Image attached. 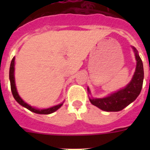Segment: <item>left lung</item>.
<instances>
[{
    "label": "left lung",
    "mask_w": 150,
    "mask_h": 150,
    "mask_svg": "<svg viewBox=\"0 0 150 150\" xmlns=\"http://www.w3.org/2000/svg\"><path fill=\"white\" fill-rule=\"evenodd\" d=\"M137 61V66L132 80L122 89L112 93L109 96L103 98H90L89 100L93 105L100 110L107 112H117L123 110L137 98L140 95L144 82V67L143 62L138 52L134 47H132ZM88 91L90 93L89 88Z\"/></svg>",
    "instance_id": "8db88e82"
}]
</instances>
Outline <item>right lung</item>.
<instances>
[{
    "instance_id": "obj_1",
    "label": "right lung",
    "mask_w": 150,
    "mask_h": 150,
    "mask_svg": "<svg viewBox=\"0 0 150 150\" xmlns=\"http://www.w3.org/2000/svg\"><path fill=\"white\" fill-rule=\"evenodd\" d=\"M15 57H13V59H12L11 64H10V87H11V91L12 93H13V97L15 100L18 102V104L22 105V107H25L28 110H29L31 112H34L35 113H38V114H50V113H52L55 111H56L57 110H59L61 107L62 106L63 103L60 104H58L56 106H54V107H50V108H47V109H36L34 107H31V106L28 105L27 103L24 101L22 98H20V96L18 95V91L16 90V87L15 84V77H14V71H15Z\"/></svg>"
}]
</instances>
